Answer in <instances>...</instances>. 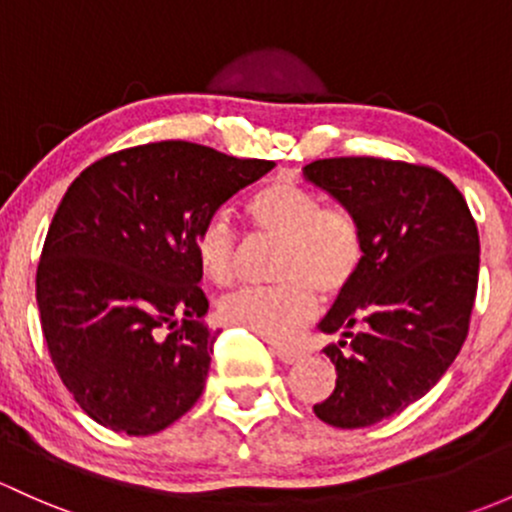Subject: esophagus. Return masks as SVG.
<instances>
[{
	"label": "esophagus",
	"mask_w": 512,
	"mask_h": 512,
	"mask_svg": "<svg viewBox=\"0 0 512 512\" xmlns=\"http://www.w3.org/2000/svg\"><path fill=\"white\" fill-rule=\"evenodd\" d=\"M272 353L287 365H292V363H297V360H301V351H297V348H289V346H272Z\"/></svg>",
	"instance_id": "esophagus-1"
}]
</instances>
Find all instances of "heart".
I'll list each match as a JSON object with an SVG mask.
<instances>
[{"label": "heart", "mask_w": 512, "mask_h": 512, "mask_svg": "<svg viewBox=\"0 0 512 512\" xmlns=\"http://www.w3.org/2000/svg\"><path fill=\"white\" fill-rule=\"evenodd\" d=\"M247 215L260 233L282 240L277 287H247L218 306L225 324L250 328L270 341L297 333L316 311V292L331 299L346 292L363 267L365 240L346 208H324L319 193L292 176H277L247 198ZM201 272L218 287L238 277V235L213 215L196 235Z\"/></svg>", "instance_id": "1"}]
</instances>
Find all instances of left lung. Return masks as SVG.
I'll return each instance as SVG.
<instances>
[{
	"label": "left lung",
	"mask_w": 512,
	"mask_h": 512,
	"mask_svg": "<svg viewBox=\"0 0 512 512\" xmlns=\"http://www.w3.org/2000/svg\"><path fill=\"white\" fill-rule=\"evenodd\" d=\"M304 179L358 220L363 267L321 319L336 390L314 405L341 429L378 424L427 395L466 341L478 287V230L459 188L429 166L319 159Z\"/></svg>",
	"instance_id": "left-lung-1"
}]
</instances>
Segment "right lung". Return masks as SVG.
Masks as SVG:
<instances>
[{
    "label": "right lung",
    "mask_w": 512,
    "mask_h": 512,
    "mask_svg": "<svg viewBox=\"0 0 512 512\" xmlns=\"http://www.w3.org/2000/svg\"><path fill=\"white\" fill-rule=\"evenodd\" d=\"M272 166L154 142L95 161L66 191L36 304L63 385L102 427L147 437L198 402L218 333L203 321L196 235Z\"/></svg>",
    "instance_id": "1"
}]
</instances>
